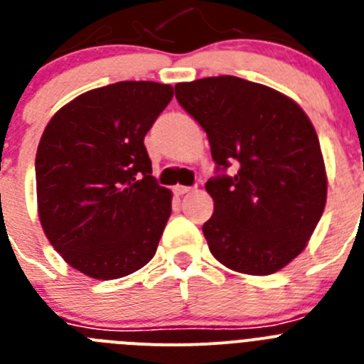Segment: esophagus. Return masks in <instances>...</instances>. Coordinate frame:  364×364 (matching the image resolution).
<instances>
[{
  "instance_id": "1",
  "label": "esophagus",
  "mask_w": 364,
  "mask_h": 364,
  "mask_svg": "<svg viewBox=\"0 0 364 364\" xmlns=\"http://www.w3.org/2000/svg\"><path fill=\"white\" fill-rule=\"evenodd\" d=\"M173 191H175V195L182 197V195H186V193L191 191V188H188V186H176V188L173 189Z\"/></svg>"
}]
</instances>
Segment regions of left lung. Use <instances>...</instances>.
<instances>
[{
  "instance_id": "1",
  "label": "left lung",
  "mask_w": 364,
  "mask_h": 364,
  "mask_svg": "<svg viewBox=\"0 0 364 364\" xmlns=\"http://www.w3.org/2000/svg\"><path fill=\"white\" fill-rule=\"evenodd\" d=\"M175 96L211 146L210 252L235 272H279L304 250L326 204L314 125L288 96L228 74L176 83Z\"/></svg>"
}]
</instances>
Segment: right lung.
<instances>
[{"label":"right lung","mask_w":364,"mask_h":364,"mask_svg":"<svg viewBox=\"0 0 364 364\" xmlns=\"http://www.w3.org/2000/svg\"><path fill=\"white\" fill-rule=\"evenodd\" d=\"M173 98L156 82H117L50 118L36 153L38 211L67 264L92 279L146 266L171 215L144 138Z\"/></svg>","instance_id":"add662e5"}]
</instances>
